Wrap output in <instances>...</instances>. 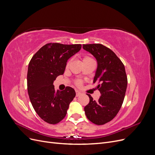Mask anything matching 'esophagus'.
<instances>
[{"mask_svg":"<svg viewBox=\"0 0 155 155\" xmlns=\"http://www.w3.org/2000/svg\"><path fill=\"white\" fill-rule=\"evenodd\" d=\"M76 97H78V96H80L81 94V93L79 92V91H76Z\"/></svg>","mask_w":155,"mask_h":155,"instance_id":"esophagus-1","label":"esophagus"}]
</instances>
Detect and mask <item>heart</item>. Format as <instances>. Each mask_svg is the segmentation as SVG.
Segmentation results:
<instances>
[{
    "label": "heart",
    "mask_w": 155,
    "mask_h": 155,
    "mask_svg": "<svg viewBox=\"0 0 155 155\" xmlns=\"http://www.w3.org/2000/svg\"><path fill=\"white\" fill-rule=\"evenodd\" d=\"M89 59H92L90 57H88V56H85V57H84L83 58V61H87V60H89ZM69 63H70V61H67V67H68V65H69ZM81 84H82V83H81V81H79V80H78V81H76V85H78V86H80V85H81Z\"/></svg>",
    "instance_id": "b5f03b06"
}]
</instances>
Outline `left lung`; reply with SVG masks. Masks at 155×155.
Returning a JSON list of instances; mask_svg holds the SVG:
<instances>
[{
	"mask_svg": "<svg viewBox=\"0 0 155 155\" xmlns=\"http://www.w3.org/2000/svg\"><path fill=\"white\" fill-rule=\"evenodd\" d=\"M83 48L97 60V68L93 83L97 84L96 88L101 93L97 101L87 94L90 101L84 110L91 122L104 125L117 115L124 102L127 87L125 67L114 51L104 45H83Z\"/></svg>",
	"mask_w": 155,
	"mask_h": 155,
	"instance_id": "8db88e82",
	"label": "left lung"
}]
</instances>
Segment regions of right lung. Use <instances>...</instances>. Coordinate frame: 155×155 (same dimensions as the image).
<instances>
[{
  "instance_id": "add662e5",
  "label": "right lung",
  "mask_w": 155,
  "mask_h": 155,
  "mask_svg": "<svg viewBox=\"0 0 155 155\" xmlns=\"http://www.w3.org/2000/svg\"><path fill=\"white\" fill-rule=\"evenodd\" d=\"M81 48L80 44L48 43L37 51L29 63L27 87L30 101L40 118L50 124H58L64 118L70 103L76 96L72 87L55 91L53 83L63 74L68 59Z\"/></svg>"
}]
</instances>
